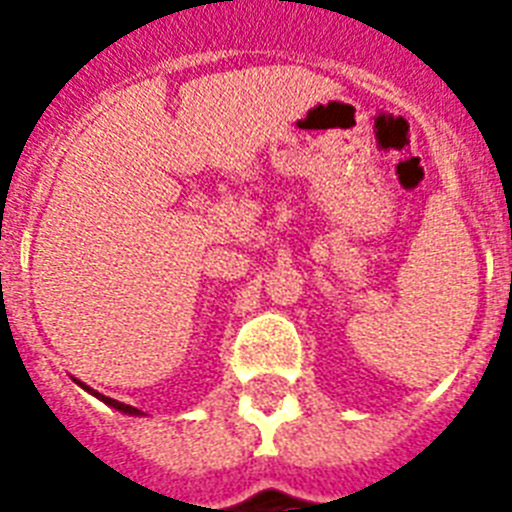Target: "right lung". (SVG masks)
I'll return each mask as SVG.
<instances>
[{
    "instance_id": "add662e5",
    "label": "right lung",
    "mask_w": 512,
    "mask_h": 512,
    "mask_svg": "<svg viewBox=\"0 0 512 512\" xmlns=\"http://www.w3.org/2000/svg\"><path fill=\"white\" fill-rule=\"evenodd\" d=\"M79 385H82V382H79ZM82 388H87V385H82ZM90 390V388H87ZM92 393V390H90ZM95 396L100 398V401H106L108 406H114V409H119V412H124V414H140L138 409H135V406H127V404H122V401H114V398H106V396H100V393H95Z\"/></svg>"
}]
</instances>
